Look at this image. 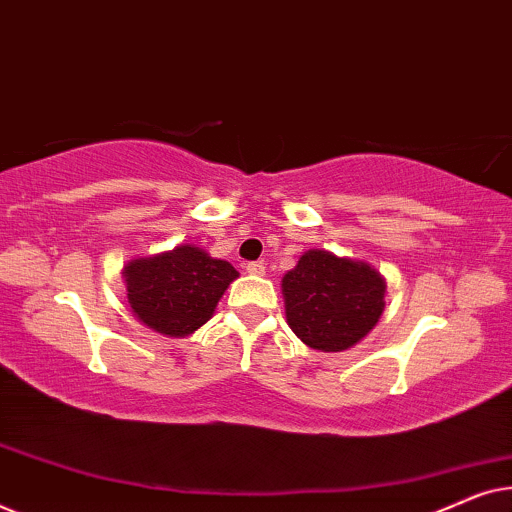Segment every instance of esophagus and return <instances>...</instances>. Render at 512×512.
I'll list each match as a JSON object with an SVG mask.
<instances>
[{
	"mask_svg": "<svg viewBox=\"0 0 512 512\" xmlns=\"http://www.w3.org/2000/svg\"><path fill=\"white\" fill-rule=\"evenodd\" d=\"M247 272L249 275L261 277V275H265V265L263 263H247Z\"/></svg>",
	"mask_w": 512,
	"mask_h": 512,
	"instance_id": "obj_1",
	"label": "esophagus"
}]
</instances>
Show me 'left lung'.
<instances>
[{
  "mask_svg": "<svg viewBox=\"0 0 512 512\" xmlns=\"http://www.w3.org/2000/svg\"><path fill=\"white\" fill-rule=\"evenodd\" d=\"M387 282L373 265L310 249L282 279L286 324L319 352H345L373 331Z\"/></svg>",
  "mask_w": 512,
  "mask_h": 512,
  "instance_id": "left-lung-1",
  "label": "left lung"
}]
</instances>
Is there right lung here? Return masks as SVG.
Returning a JSON list of instances; mask_svg holds the SVG:
<instances>
[{"instance_id":"add662e5","label":"right lung","mask_w":512,"mask_h":512,"mask_svg":"<svg viewBox=\"0 0 512 512\" xmlns=\"http://www.w3.org/2000/svg\"><path fill=\"white\" fill-rule=\"evenodd\" d=\"M237 277L240 272L228 261L212 258L195 244L135 258L123 268L132 314L167 338H186L207 324Z\"/></svg>"}]
</instances>
